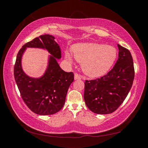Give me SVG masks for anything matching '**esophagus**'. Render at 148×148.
I'll use <instances>...</instances> for the list:
<instances>
[{"label":"esophagus","instance_id":"esophagus-1","mask_svg":"<svg viewBox=\"0 0 148 148\" xmlns=\"http://www.w3.org/2000/svg\"><path fill=\"white\" fill-rule=\"evenodd\" d=\"M82 77V76H80V75H79L78 74L76 73L74 74V79H80Z\"/></svg>","mask_w":148,"mask_h":148}]
</instances>
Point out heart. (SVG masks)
Returning a JSON list of instances; mask_svg holds the SVG:
<instances>
[{
  "label": "heart",
  "mask_w": 148,
  "mask_h": 148,
  "mask_svg": "<svg viewBox=\"0 0 148 148\" xmlns=\"http://www.w3.org/2000/svg\"><path fill=\"white\" fill-rule=\"evenodd\" d=\"M74 58L82 63L84 72L91 77H98L108 71L117 57L114 47L97 43H82L72 47ZM65 57L69 62L72 58L69 52Z\"/></svg>",
  "instance_id": "heart-1"
}]
</instances>
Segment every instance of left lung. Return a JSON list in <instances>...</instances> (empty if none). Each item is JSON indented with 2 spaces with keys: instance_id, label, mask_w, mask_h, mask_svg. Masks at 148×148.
I'll return each instance as SVG.
<instances>
[{
  "instance_id": "left-lung-1",
  "label": "left lung",
  "mask_w": 148,
  "mask_h": 148,
  "mask_svg": "<svg viewBox=\"0 0 148 148\" xmlns=\"http://www.w3.org/2000/svg\"><path fill=\"white\" fill-rule=\"evenodd\" d=\"M118 59L111 71L100 78L86 80L84 98L88 108L97 114L116 111L131 89L134 63L129 49L117 44Z\"/></svg>"
}]
</instances>
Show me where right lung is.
I'll return each mask as SVG.
<instances>
[{
    "label": "right lung",
    "mask_w": 148,
    "mask_h": 148,
    "mask_svg": "<svg viewBox=\"0 0 148 148\" xmlns=\"http://www.w3.org/2000/svg\"><path fill=\"white\" fill-rule=\"evenodd\" d=\"M49 34L41 35L27 42L17 53L14 65V77L21 98L29 108L38 115H51L63 107L69 86L74 82V73L61 69L57 59L61 57L59 46ZM27 47H39L47 50L52 56L45 74L33 79L24 73L21 58Z\"/></svg>",
    "instance_id": "1"
}]
</instances>
